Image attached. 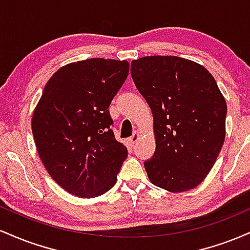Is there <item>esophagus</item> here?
I'll return each instance as SVG.
<instances>
[{
  "label": "esophagus",
  "instance_id": "1",
  "mask_svg": "<svg viewBox=\"0 0 250 250\" xmlns=\"http://www.w3.org/2000/svg\"><path fill=\"white\" fill-rule=\"evenodd\" d=\"M139 140H140V134L137 133V131H135V133L133 134V136H130L128 139V142L130 143V146H134L135 143L139 141Z\"/></svg>",
  "mask_w": 250,
  "mask_h": 250
}]
</instances>
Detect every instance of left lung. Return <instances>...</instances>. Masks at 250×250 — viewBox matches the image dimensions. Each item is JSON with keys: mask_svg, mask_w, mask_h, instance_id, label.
Segmentation results:
<instances>
[{"mask_svg": "<svg viewBox=\"0 0 250 250\" xmlns=\"http://www.w3.org/2000/svg\"><path fill=\"white\" fill-rule=\"evenodd\" d=\"M130 74L154 117L156 149L145 162L149 180L171 193L197 187L226 137V100L213 75L177 56L134 60Z\"/></svg>", "mask_w": 250, "mask_h": 250, "instance_id": "left-lung-1", "label": "left lung"}]
</instances>
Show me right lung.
<instances>
[{
  "label": "right lung",
  "mask_w": 250,
  "mask_h": 250,
  "mask_svg": "<svg viewBox=\"0 0 250 250\" xmlns=\"http://www.w3.org/2000/svg\"><path fill=\"white\" fill-rule=\"evenodd\" d=\"M129 63L88 59L50 77L31 120L42 163L54 181L79 197H96L116 183L128 150L115 139L109 105Z\"/></svg>",
  "instance_id": "1"
}]
</instances>
